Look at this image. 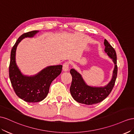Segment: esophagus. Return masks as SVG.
<instances>
[{
	"instance_id": "34e87169",
	"label": "esophagus",
	"mask_w": 134,
	"mask_h": 134,
	"mask_svg": "<svg viewBox=\"0 0 134 134\" xmlns=\"http://www.w3.org/2000/svg\"><path fill=\"white\" fill-rule=\"evenodd\" d=\"M69 66L70 63L68 62H66L63 65V70L65 72L68 71V70H69Z\"/></svg>"
}]
</instances>
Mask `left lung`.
Returning a JSON list of instances; mask_svg holds the SVG:
<instances>
[{"mask_svg": "<svg viewBox=\"0 0 134 134\" xmlns=\"http://www.w3.org/2000/svg\"><path fill=\"white\" fill-rule=\"evenodd\" d=\"M105 52L111 58L114 63V68L111 81L104 87H92L86 85L81 75L75 70L72 68L70 74L72 80L70 87V93L75 100L81 104L92 105L100 103L107 97L111 92L117 75V55L114 49L108 41L104 40Z\"/></svg>", "mask_w": 134, "mask_h": 134, "instance_id": "obj_1", "label": "left lung"}]
</instances>
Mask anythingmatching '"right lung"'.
<instances>
[{
    "label": "right lung",
    "mask_w": 134,
    "mask_h": 134,
    "mask_svg": "<svg viewBox=\"0 0 134 134\" xmlns=\"http://www.w3.org/2000/svg\"><path fill=\"white\" fill-rule=\"evenodd\" d=\"M39 31L24 33L18 38L10 53L9 76L13 88L17 96L29 103L43 100L49 93L52 82L62 72V65L45 68L39 73L32 76L22 75L16 63V51L18 43L25 37H33Z\"/></svg>",
    "instance_id": "obj_1"
}]
</instances>
